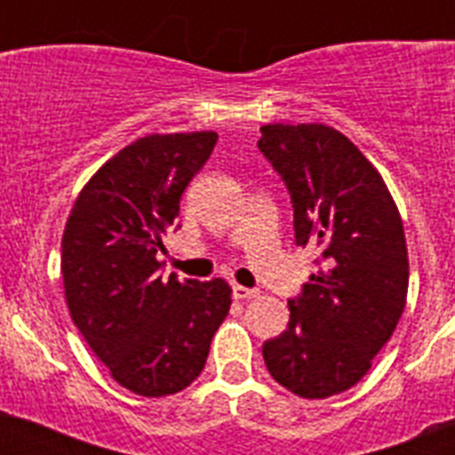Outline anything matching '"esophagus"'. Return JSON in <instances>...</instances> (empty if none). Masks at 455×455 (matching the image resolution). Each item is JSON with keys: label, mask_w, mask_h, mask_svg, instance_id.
<instances>
[{"label": "esophagus", "mask_w": 455, "mask_h": 455, "mask_svg": "<svg viewBox=\"0 0 455 455\" xmlns=\"http://www.w3.org/2000/svg\"><path fill=\"white\" fill-rule=\"evenodd\" d=\"M232 293H235V299H239V300L257 299V296H259V291H257V289L241 287V284H235V287H232Z\"/></svg>", "instance_id": "obj_1"}]
</instances>
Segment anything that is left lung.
<instances>
[{
  "label": "left lung",
  "mask_w": 455,
  "mask_h": 455,
  "mask_svg": "<svg viewBox=\"0 0 455 455\" xmlns=\"http://www.w3.org/2000/svg\"><path fill=\"white\" fill-rule=\"evenodd\" d=\"M257 148L287 184L296 243L321 251L264 363L296 396L328 399L371 369L403 315V223L380 172L328 124H264Z\"/></svg>",
  "instance_id": "obj_1"
}]
</instances>
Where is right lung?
Segmentation results:
<instances>
[{
  "label": "right lung",
  "instance_id": "right-lung-1",
  "mask_svg": "<svg viewBox=\"0 0 455 455\" xmlns=\"http://www.w3.org/2000/svg\"><path fill=\"white\" fill-rule=\"evenodd\" d=\"M216 132L150 134L114 155L79 191L61 239L70 316L116 383L140 396L196 380L230 312V284L164 280L162 236L216 146Z\"/></svg>",
  "mask_w": 455,
  "mask_h": 455
}]
</instances>
